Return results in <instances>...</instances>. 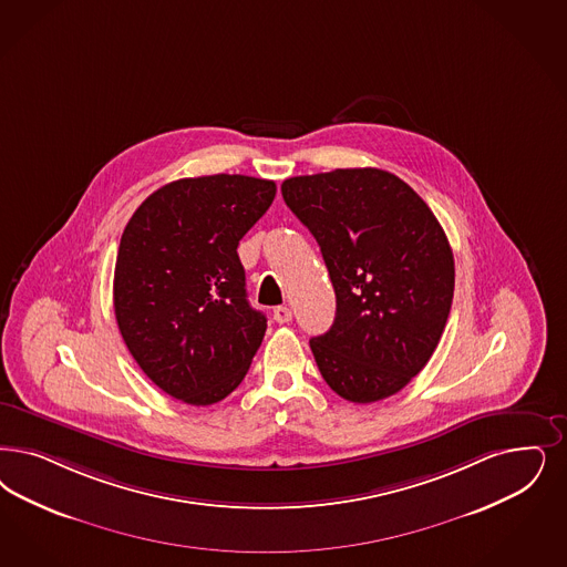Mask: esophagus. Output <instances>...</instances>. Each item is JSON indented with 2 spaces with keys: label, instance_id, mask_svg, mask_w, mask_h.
I'll use <instances>...</instances> for the list:
<instances>
[{
  "label": "esophagus",
  "instance_id": "34e87169",
  "mask_svg": "<svg viewBox=\"0 0 567 567\" xmlns=\"http://www.w3.org/2000/svg\"><path fill=\"white\" fill-rule=\"evenodd\" d=\"M274 320L278 322V324H287V322H291V318H293V313L291 310L287 308V306H278V308H274Z\"/></svg>",
  "mask_w": 567,
  "mask_h": 567
}]
</instances>
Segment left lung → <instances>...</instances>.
I'll list each match as a JSON object with an SVG mask.
<instances>
[{
	"label": "left lung",
	"mask_w": 567,
	"mask_h": 567,
	"mask_svg": "<svg viewBox=\"0 0 567 567\" xmlns=\"http://www.w3.org/2000/svg\"><path fill=\"white\" fill-rule=\"evenodd\" d=\"M280 190L320 245L337 297L331 329L310 339L322 379L355 404L390 398L423 371L446 327L449 238L427 203L383 169L289 177Z\"/></svg>",
	"instance_id": "left-lung-1"
}]
</instances>
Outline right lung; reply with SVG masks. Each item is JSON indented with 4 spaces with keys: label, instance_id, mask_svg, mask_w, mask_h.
Masks as SVG:
<instances>
[{
    "label": "right lung",
    "instance_id": "1",
    "mask_svg": "<svg viewBox=\"0 0 567 567\" xmlns=\"http://www.w3.org/2000/svg\"><path fill=\"white\" fill-rule=\"evenodd\" d=\"M272 179L184 177L148 196L118 243V331L156 388L209 406L240 385L266 332L247 301L238 240L268 212Z\"/></svg>",
    "mask_w": 567,
    "mask_h": 567
}]
</instances>
